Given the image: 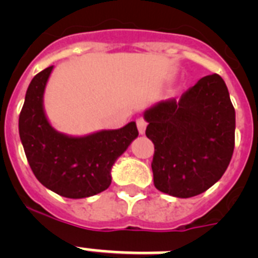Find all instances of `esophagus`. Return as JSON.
I'll use <instances>...</instances> for the list:
<instances>
[{"instance_id": "1", "label": "esophagus", "mask_w": 258, "mask_h": 258, "mask_svg": "<svg viewBox=\"0 0 258 258\" xmlns=\"http://www.w3.org/2000/svg\"><path fill=\"white\" fill-rule=\"evenodd\" d=\"M137 126H138V131H140V134L146 133V127H147V122H146L145 118L140 117L137 120Z\"/></svg>"}]
</instances>
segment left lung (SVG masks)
I'll use <instances>...</instances> for the list:
<instances>
[{
    "label": "left lung",
    "instance_id": "8db88e82",
    "mask_svg": "<svg viewBox=\"0 0 258 258\" xmlns=\"http://www.w3.org/2000/svg\"><path fill=\"white\" fill-rule=\"evenodd\" d=\"M154 142L151 168L157 190L174 198L197 197L225 173L235 143V109L217 74L203 77L179 101L155 103L143 112Z\"/></svg>",
    "mask_w": 258,
    "mask_h": 258
}]
</instances>
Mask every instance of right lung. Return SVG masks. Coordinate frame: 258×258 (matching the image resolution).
<instances>
[{
  "instance_id": "right-lung-1",
  "label": "right lung",
  "mask_w": 258,
  "mask_h": 258,
  "mask_svg": "<svg viewBox=\"0 0 258 258\" xmlns=\"http://www.w3.org/2000/svg\"><path fill=\"white\" fill-rule=\"evenodd\" d=\"M45 68L32 79L19 115V136L27 160L45 187L70 199H83L107 190L111 170L138 137L136 121L115 131L86 136L60 133L44 108L45 88L52 72Z\"/></svg>"
}]
</instances>
